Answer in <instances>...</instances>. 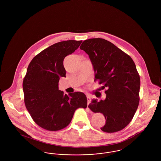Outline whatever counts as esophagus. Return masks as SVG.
<instances>
[{
  "label": "esophagus",
  "instance_id": "34e87169",
  "mask_svg": "<svg viewBox=\"0 0 161 161\" xmlns=\"http://www.w3.org/2000/svg\"><path fill=\"white\" fill-rule=\"evenodd\" d=\"M87 105H88V104H89L91 103V98L90 96L87 95Z\"/></svg>",
  "mask_w": 161,
  "mask_h": 161
}]
</instances>
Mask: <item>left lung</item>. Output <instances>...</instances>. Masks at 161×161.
Wrapping results in <instances>:
<instances>
[{"instance_id": "left-lung-1", "label": "left lung", "mask_w": 161, "mask_h": 161, "mask_svg": "<svg viewBox=\"0 0 161 161\" xmlns=\"http://www.w3.org/2000/svg\"><path fill=\"white\" fill-rule=\"evenodd\" d=\"M89 55L95 71L94 81L106 89V99L92 100L89 108L106 118L101 130L114 133L125 128L131 121L139 101L140 77L136 65L125 54L103 38L86 40L80 47Z\"/></svg>"}]
</instances>
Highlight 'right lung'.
Segmentation results:
<instances>
[{
	"instance_id": "obj_1",
	"label": "right lung",
	"mask_w": 161,
	"mask_h": 161,
	"mask_svg": "<svg viewBox=\"0 0 161 161\" xmlns=\"http://www.w3.org/2000/svg\"><path fill=\"white\" fill-rule=\"evenodd\" d=\"M82 42L71 40L55 43L36 55L28 67L23 81L25 104L34 121L44 129L65 128L78 108L87 107L84 93L67 95L58 89L60 78L66 77L63 60Z\"/></svg>"
}]
</instances>
